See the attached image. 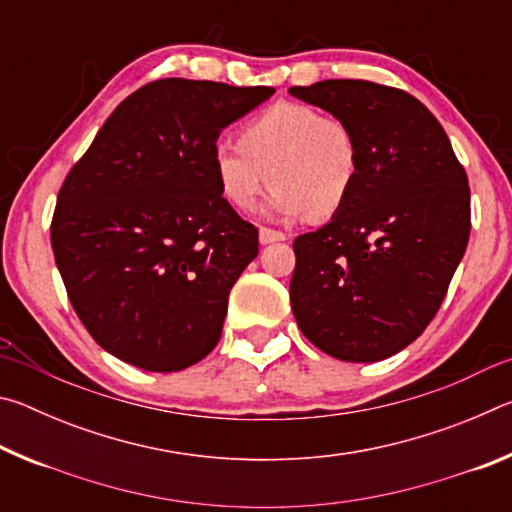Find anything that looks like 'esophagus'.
Returning a JSON list of instances; mask_svg holds the SVG:
<instances>
[{
    "label": "esophagus",
    "instance_id": "1",
    "mask_svg": "<svg viewBox=\"0 0 512 512\" xmlns=\"http://www.w3.org/2000/svg\"><path fill=\"white\" fill-rule=\"evenodd\" d=\"M287 235L280 230H271V228H259V244L268 246V244H275V241H284Z\"/></svg>",
    "mask_w": 512,
    "mask_h": 512
}]
</instances>
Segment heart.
Listing matches in <instances>:
<instances>
[{"instance_id": "b5f03b06", "label": "heart", "mask_w": 512, "mask_h": 512, "mask_svg": "<svg viewBox=\"0 0 512 512\" xmlns=\"http://www.w3.org/2000/svg\"><path fill=\"white\" fill-rule=\"evenodd\" d=\"M212 167L223 198L237 210H253L271 178L273 216L329 219L359 183L361 149L341 119L280 101L250 121L239 142H216Z\"/></svg>"}]
</instances>
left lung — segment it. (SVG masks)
Segmentation results:
<instances>
[{
	"label": "left lung",
	"instance_id": "8db88e82",
	"mask_svg": "<svg viewBox=\"0 0 512 512\" xmlns=\"http://www.w3.org/2000/svg\"><path fill=\"white\" fill-rule=\"evenodd\" d=\"M289 94L348 124L361 149L350 201L293 241V316L329 357L388 359L431 323L465 255V169L438 119L409 92L339 79Z\"/></svg>",
	"mask_w": 512,
	"mask_h": 512
}]
</instances>
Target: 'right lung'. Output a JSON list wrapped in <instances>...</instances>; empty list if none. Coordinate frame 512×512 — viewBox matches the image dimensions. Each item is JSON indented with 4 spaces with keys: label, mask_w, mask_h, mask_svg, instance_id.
<instances>
[{
    "label": "right lung",
    "mask_w": 512,
    "mask_h": 512,
    "mask_svg": "<svg viewBox=\"0 0 512 512\" xmlns=\"http://www.w3.org/2000/svg\"><path fill=\"white\" fill-rule=\"evenodd\" d=\"M273 88L162 79L121 101L60 187L51 248L69 302L112 357L178 372L214 350L257 228L212 153Z\"/></svg>",
    "instance_id": "right-lung-1"
}]
</instances>
